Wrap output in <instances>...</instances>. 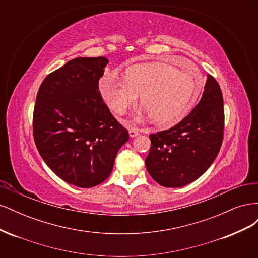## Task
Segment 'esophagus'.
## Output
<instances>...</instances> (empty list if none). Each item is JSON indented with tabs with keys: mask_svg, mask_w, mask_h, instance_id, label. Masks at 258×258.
<instances>
[{
	"mask_svg": "<svg viewBox=\"0 0 258 258\" xmlns=\"http://www.w3.org/2000/svg\"><path fill=\"white\" fill-rule=\"evenodd\" d=\"M138 135H139V130H138V129H136V128H130V129H129V136H130L131 138L137 137Z\"/></svg>",
	"mask_w": 258,
	"mask_h": 258,
	"instance_id": "obj_1",
	"label": "esophagus"
}]
</instances>
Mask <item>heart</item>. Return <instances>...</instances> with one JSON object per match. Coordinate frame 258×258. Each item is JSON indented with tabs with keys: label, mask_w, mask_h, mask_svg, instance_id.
<instances>
[{
	"label": "heart",
	"mask_w": 258,
	"mask_h": 258,
	"mask_svg": "<svg viewBox=\"0 0 258 258\" xmlns=\"http://www.w3.org/2000/svg\"><path fill=\"white\" fill-rule=\"evenodd\" d=\"M186 73L157 63L136 64L124 72V83L105 77L101 90L107 105L117 115H123L136 104L137 97L152 120L159 127H169L182 120L200 91L198 72Z\"/></svg>",
	"instance_id": "1"
}]
</instances>
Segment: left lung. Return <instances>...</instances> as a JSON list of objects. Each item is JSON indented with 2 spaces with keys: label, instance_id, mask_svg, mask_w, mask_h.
Masks as SVG:
<instances>
[{
  "label": "left lung",
  "instance_id": "1",
  "mask_svg": "<svg viewBox=\"0 0 258 258\" xmlns=\"http://www.w3.org/2000/svg\"><path fill=\"white\" fill-rule=\"evenodd\" d=\"M224 101L220 85L208 74L196 107L174 127L150 135L145 166L156 182L183 187L204 174L221 150L224 136Z\"/></svg>",
  "mask_w": 258,
  "mask_h": 258
}]
</instances>
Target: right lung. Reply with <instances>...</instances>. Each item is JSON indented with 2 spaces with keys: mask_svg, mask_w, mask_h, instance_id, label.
<instances>
[{
  "mask_svg": "<svg viewBox=\"0 0 258 258\" xmlns=\"http://www.w3.org/2000/svg\"><path fill=\"white\" fill-rule=\"evenodd\" d=\"M108 60L75 58L45 77L33 112L38 153L64 182L90 188L110 176L126 128L103 102L99 80Z\"/></svg>",
  "mask_w": 258,
  "mask_h": 258,
  "instance_id": "add662e5",
  "label": "right lung"
}]
</instances>
